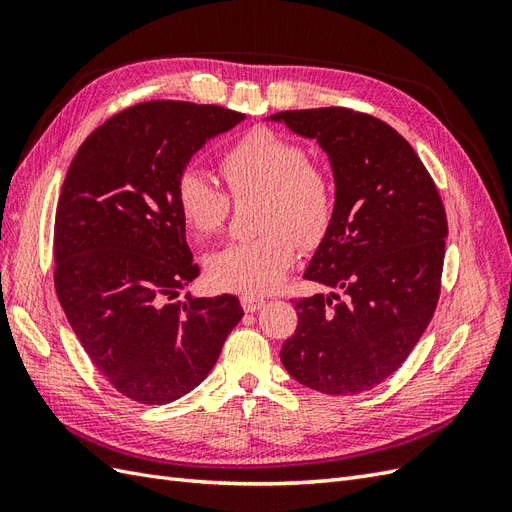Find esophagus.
Masks as SVG:
<instances>
[{
    "label": "esophagus",
    "instance_id": "1",
    "mask_svg": "<svg viewBox=\"0 0 512 512\" xmlns=\"http://www.w3.org/2000/svg\"><path fill=\"white\" fill-rule=\"evenodd\" d=\"M265 305V299L262 297H256V294H243L241 297V307L245 309V312H258V309Z\"/></svg>",
    "mask_w": 512,
    "mask_h": 512
}]
</instances>
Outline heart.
<instances>
[{
	"label": "heart",
	"mask_w": 512,
	"mask_h": 512,
	"mask_svg": "<svg viewBox=\"0 0 512 512\" xmlns=\"http://www.w3.org/2000/svg\"><path fill=\"white\" fill-rule=\"evenodd\" d=\"M232 198L258 196V237L232 241L207 256L213 286L260 294L280 286L303 247L327 235L337 207L331 173L309 160L307 149L271 128H252L220 160ZM177 207L183 222L200 237L218 235L230 213L228 194L203 170L188 168L177 179Z\"/></svg>",
	"instance_id": "obj_1"
}]
</instances>
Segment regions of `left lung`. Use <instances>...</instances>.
I'll list each match as a JSON object with an SVG mask.
<instances>
[{"mask_svg": "<svg viewBox=\"0 0 512 512\" xmlns=\"http://www.w3.org/2000/svg\"><path fill=\"white\" fill-rule=\"evenodd\" d=\"M273 121L316 138L333 166L337 207L305 280L342 290L294 299L288 374L327 395L374 389L401 367L436 312L446 211L427 168L389 123L327 106Z\"/></svg>", "mask_w": 512, "mask_h": 512, "instance_id": "left-lung-1", "label": "left lung"}]
</instances>
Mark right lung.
<instances>
[{
    "label": "right lung",
    "mask_w": 512,
    "mask_h": 512,
    "mask_svg": "<svg viewBox=\"0 0 512 512\" xmlns=\"http://www.w3.org/2000/svg\"><path fill=\"white\" fill-rule=\"evenodd\" d=\"M243 119L215 104H134L85 138L61 185L57 299L100 374L141 404L196 389L243 318L232 294L166 303L200 273L177 179L211 136Z\"/></svg>",
    "instance_id": "1"
}]
</instances>
